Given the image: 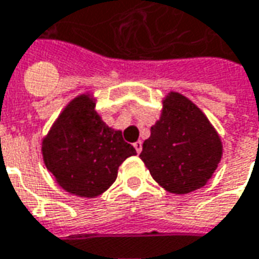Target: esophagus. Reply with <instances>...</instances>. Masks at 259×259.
Here are the masks:
<instances>
[{
	"label": "esophagus",
	"instance_id": "34e87169",
	"mask_svg": "<svg viewBox=\"0 0 259 259\" xmlns=\"http://www.w3.org/2000/svg\"><path fill=\"white\" fill-rule=\"evenodd\" d=\"M134 148L137 150V153H141V150H142V142H141V141H137V142L134 144Z\"/></svg>",
	"mask_w": 259,
	"mask_h": 259
}]
</instances>
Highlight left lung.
I'll list each match as a JSON object with an SVG mask.
<instances>
[{
    "label": "left lung",
    "instance_id": "left-lung-1",
    "mask_svg": "<svg viewBox=\"0 0 259 259\" xmlns=\"http://www.w3.org/2000/svg\"><path fill=\"white\" fill-rule=\"evenodd\" d=\"M222 153L221 137L202 110L183 95L170 92L139 157L166 191L188 194L208 183Z\"/></svg>",
    "mask_w": 259,
    "mask_h": 259
}]
</instances>
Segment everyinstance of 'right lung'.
I'll return each instance as SVG.
<instances>
[{
  "instance_id": "obj_1",
  "label": "right lung",
  "mask_w": 259,
  "mask_h": 259,
  "mask_svg": "<svg viewBox=\"0 0 259 259\" xmlns=\"http://www.w3.org/2000/svg\"><path fill=\"white\" fill-rule=\"evenodd\" d=\"M95 107L92 95L76 96L41 142L47 170L65 191L82 198L103 194L117 179L121 163L137 155L122 133L106 125Z\"/></svg>"
}]
</instances>
